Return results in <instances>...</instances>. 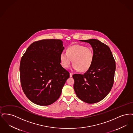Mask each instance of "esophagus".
<instances>
[{
  "mask_svg": "<svg viewBox=\"0 0 133 133\" xmlns=\"http://www.w3.org/2000/svg\"><path fill=\"white\" fill-rule=\"evenodd\" d=\"M72 75H73V73L70 72V77H72Z\"/></svg>",
  "mask_w": 133,
  "mask_h": 133,
  "instance_id": "34e87169",
  "label": "esophagus"
}]
</instances>
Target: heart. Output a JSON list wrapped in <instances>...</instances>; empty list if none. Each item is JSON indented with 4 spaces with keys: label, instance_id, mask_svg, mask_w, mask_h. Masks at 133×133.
<instances>
[{
    "label": "heart",
    "instance_id": "heart-1",
    "mask_svg": "<svg viewBox=\"0 0 133 133\" xmlns=\"http://www.w3.org/2000/svg\"><path fill=\"white\" fill-rule=\"evenodd\" d=\"M94 58V52L92 48L82 45L70 46L66 52L60 54V60L62 67H69L72 59V68L80 72H85L91 67Z\"/></svg>",
    "mask_w": 133,
    "mask_h": 133
}]
</instances>
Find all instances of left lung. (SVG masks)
Instances as JSON below:
<instances>
[{
	"instance_id": "obj_1",
	"label": "left lung",
	"mask_w": 133,
	"mask_h": 133,
	"mask_svg": "<svg viewBox=\"0 0 133 133\" xmlns=\"http://www.w3.org/2000/svg\"><path fill=\"white\" fill-rule=\"evenodd\" d=\"M81 41L92 46L94 58L91 67L84 74L72 76L74 89L80 100L93 104L101 101L110 92L114 84L116 63L107 45L95 39Z\"/></svg>"
}]
</instances>
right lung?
Here are the masks:
<instances>
[{
	"label": "right lung",
	"instance_id": "obj_1",
	"mask_svg": "<svg viewBox=\"0 0 133 133\" xmlns=\"http://www.w3.org/2000/svg\"><path fill=\"white\" fill-rule=\"evenodd\" d=\"M63 49L60 39H43L32 43L22 56L19 68L21 85L32 102L47 106L60 96L70 77L60 64Z\"/></svg>",
	"mask_w": 133,
	"mask_h": 133
}]
</instances>
